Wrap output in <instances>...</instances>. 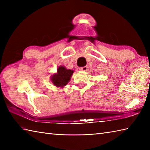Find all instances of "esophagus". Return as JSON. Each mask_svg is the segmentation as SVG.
Returning <instances> with one entry per match:
<instances>
[{"instance_id":"obj_1","label":"esophagus","mask_w":150,"mask_h":150,"mask_svg":"<svg viewBox=\"0 0 150 150\" xmlns=\"http://www.w3.org/2000/svg\"><path fill=\"white\" fill-rule=\"evenodd\" d=\"M88 69V66H85L84 67H81V68H80V70H81V71H86Z\"/></svg>"}]
</instances>
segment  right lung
Segmentation results:
<instances>
[{
  "mask_svg": "<svg viewBox=\"0 0 150 150\" xmlns=\"http://www.w3.org/2000/svg\"><path fill=\"white\" fill-rule=\"evenodd\" d=\"M57 71L56 73L52 75L51 81L55 86L63 88L68 83L74 71L66 69L65 66H59Z\"/></svg>",
  "mask_w": 150,
  "mask_h": 150,
  "instance_id": "add662e5",
  "label": "right lung"
}]
</instances>
